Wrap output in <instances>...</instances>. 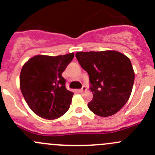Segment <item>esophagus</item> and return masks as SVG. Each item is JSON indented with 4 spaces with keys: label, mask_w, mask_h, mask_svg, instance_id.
<instances>
[{
    "label": "esophagus",
    "mask_w": 155,
    "mask_h": 155,
    "mask_svg": "<svg viewBox=\"0 0 155 155\" xmlns=\"http://www.w3.org/2000/svg\"><path fill=\"white\" fill-rule=\"evenodd\" d=\"M87 91V87L85 86H83L82 88L79 89V92H81V93H82V92L84 91Z\"/></svg>",
    "instance_id": "obj_1"
}]
</instances>
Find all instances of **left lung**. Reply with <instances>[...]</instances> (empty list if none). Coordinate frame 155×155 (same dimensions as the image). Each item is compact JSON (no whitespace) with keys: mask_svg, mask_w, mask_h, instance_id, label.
Listing matches in <instances>:
<instances>
[{"mask_svg":"<svg viewBox=\"0 0 155 155\" xmlns=\"http://www.w3.org/2000/svg\"><path fill=\"white\" fill-rule=\"evenodd\" d=\"M76 57L89 76L93 94L89 109L101 117L118 112L129 100L134 85L135 74L130 59L114 50L79 51Z\"/></svg>","mask_w":155,"mask_h":155,"instance_id":"8db88e82","label":"left lung"}]
</instances>
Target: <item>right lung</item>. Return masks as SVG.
Here are the masks:
<instances>
[{
	"mask_svg": "<svg viewBox=\"0 0 155 155\" xmlns=\"http://www.w3.org/2000/svg\"><path fill=\"white\" fill-rule=\"evenodd\" d=\"M74 57L64 55L34 56L21 68L20 89L30 109L48 120L62 116L70 108L73 93L65 87L61 76Z\"/></svg>",
	"mask_w": 155,
	"mask_h": 155,
	"instance_id": "add662e5",
	"label": "right lung"
}]
</instances>
